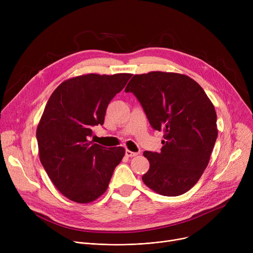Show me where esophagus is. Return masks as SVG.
I'll return each mask as SVG.
<instances>
[{"mask_svg": "<svg viewBox=\"0 0 253 253\" xmlns=\"http://www.w3.org/2000/svg\"><path fill=\"white\" fill-rule=\"evenodd\" d=\"M125 155H126V157L132 158V157H135V156H137V153H135V152H131V151H129V150H126Z\"/></svg>", "mask_w": 253, "mask_h": 253, "instance_id": "obj_1", "label": "esophagus"}]
</instances>
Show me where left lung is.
Returning <instances> with one entry per match:
<instances>
[{"mask_svg":"<svg viewBox=\"0 0 253 253\" xmlns=\"http://www.w3.org/2000/svg\"><path fill=\"white\" fill-rule=\"evenodd\" d=\"M125 92L133 93L151 126L164 134L160 153H143L150 162L143 182L163 196L188 192L203 174L217 138L213 104L193 79L174 73L135 75Z\"/></svg>","mask_w":253,"mask_h":253,"instance_id":"1","label":"left lung"}]
</instances>
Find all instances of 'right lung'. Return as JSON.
<instances>
[{
	"label": "right lung",
	"instance_id": "right-lung-1",
	"mask_svg": "<svg viewBox=\"0 0 253 253\" xmlns=\"http://www.w3.org/2000/svg\"><path fill=\"white\" fill-rule=\"evenodd\" d=\"M130 74H89L66 80L52 93L37 128L40 161L57 190L77 203L96 200L125 155L89 140Z\"/></svg>",
	"mask_w": 253,
	"mask_h": 253
}]
</instances>
